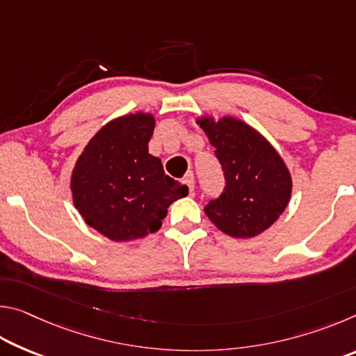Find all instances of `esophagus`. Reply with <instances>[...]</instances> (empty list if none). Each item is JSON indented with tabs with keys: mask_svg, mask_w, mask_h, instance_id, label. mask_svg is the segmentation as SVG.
Segmentation results:
<instances>
[{
	"mask_svg": "<svg viewBox=\"0 0 356 356\" xmlns=\"http://www.w3.org/2000/svg\"><path fill=\"white\" fill-rule=\"evenodd\" d=\"M184 184H185L186 186H188L190 193H193V190H195V176H193V172H186V174H185Z\"/></svg>",
	"mask_w": 356,
	"mask_h": 356,
	"instance_id": "1",
	"label": "esophagus"
}]
</instances>
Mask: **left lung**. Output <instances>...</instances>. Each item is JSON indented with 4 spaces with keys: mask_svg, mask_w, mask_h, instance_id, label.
Here are the masks:
<instances>
[{
    "mask_svg": "<svg viewBox=\"0 0 356 356\" xmlns=\"http://www.w3.org/2000/svg\"><path fill=\"white\" fill-rule=\"evenodd\" d=\"M201 127L225 174L222 193L209 201L204 212L231 237L246 238L264 232L291 200L292 179L284 161L272 144L242 120L201 119Z\"/></svg>",
    "mask_w": 356,
    "mask_h": 356,
    "instance_id": "obj_1",
    "label": "left lung"
}]
</instances>
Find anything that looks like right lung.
Masks as SVG:
<instances>
[{"instance_id":"right-lung-1","label":"right lung","mask_w":356,"mask_h":356,"mask_svg":"<svg viewBox=\"0 0 356 356\" xmlns=\"http://www.w3.org/2000/svg\"><path fill=\"white\" fill-rule=\"evenodd\" d=\"M152 114H129L97 131L72 174L78 212L114 242L156 232L168 207L188 195V186L166 176L161 160L149 154Z\"/></svg>"}]
</instances>
